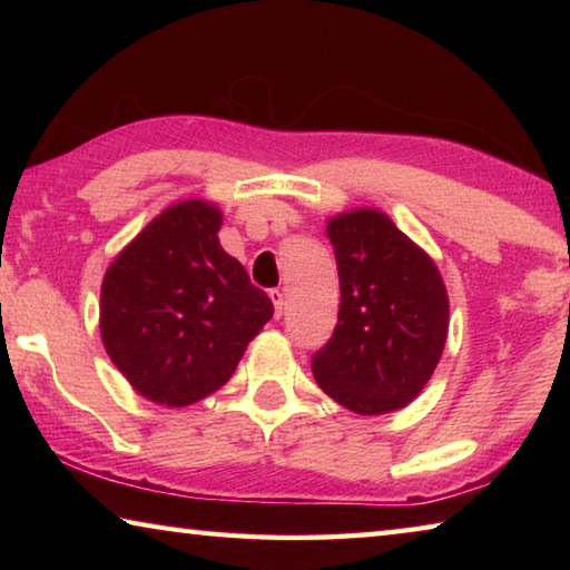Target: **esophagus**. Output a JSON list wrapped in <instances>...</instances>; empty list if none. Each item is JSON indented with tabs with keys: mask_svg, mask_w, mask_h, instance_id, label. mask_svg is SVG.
Masks as SVG:
<instances>
[{
	"mask_svg": "<svg viewBox=\"0 0 570 570\" xmlns=\"http://www.w3.org/2000/svg\"><path fill=\"white\" fill-rule=\"evenodd\" d=\"M268 296H272V302H274V316H276V320H282V314H284V294L278 292V288H274V292L268 294Z\"/></svg>",
	"mask_w": 570,
	"mask_h": 570,
	"instance_id": "34e87169",
	"label": "esophagus"
}]
</instances>
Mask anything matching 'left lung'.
<instances>
[{
	"label": "left lung",
	"mask_w": 570,
	"mask_h": 570,
	"mask_svg": "<svg viewBox=\"0 0 570 570\" xmlns=\"http://www.w3.org/2000/svg\"><path fill=\"white\" fill-rule=\"evenodd\" d=\"M340 272V320L312 356L316 384L356 414L407 407L445 350L450 302L432 258L382 210L326 224Z\"/></svg>",
	"instance_id": "1"
}]
</instances>
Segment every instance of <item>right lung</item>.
I'll return each instance as SVG.
<instances>
[{"instance_id": "right-lung-1", "label": "right lung", "mask_w": 570, "mask_h": 570, "mask_svg": "<svg viewBox=\"0 0 570 570\" xmlns=\"http://www.w3.org/2000/svg\"><path fill=\"white\" fill-rule=\"evenodd\" d=\"M218 206L190 198L163 210L102 278L100 334L142 397L186 407L230 380L274 304L218 244Z\"/></svg>"}]
</instances>
